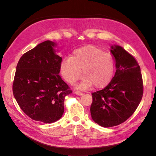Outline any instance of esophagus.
<instances>
[{
    "mask_svg": "<svg viewBox=\"0 0 156 156\" xmlns=\"http://www.w3.org/2000/svg\"><path fill=\"white\" fill-rule=\"evenodd\" d=\"M75 93L77 95H78V96H82V95H83V94H84L83 92H80V91H75Z\"/></svg>",
    "mask_w": 156,
    "mask_h": 156,
    "instance_id": "obj_1",
    "label": "esophagus"
}]
</instances>
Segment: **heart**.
I'll return each mask as SVG.
<instances>
[{
  "label": "heart",
  "instance_id": "b5f03b06",
  "mask_svg": "<svg viewBox=\"0 0 156 156\" xmlns=\"http://www.w3.org/2000/svg\"><path fill=\"white\" fill-rule=\"evenodd\" d=\"M60 73L66 81L73 84L83 76L78 88L87 90L92 84L101 87L111 81L115 62L111 54L93 45H87L73 51L72 57L64 58L60 63Z\"/></svg>",
  "mask_w": 156,
  "mask_h": 156
}]
</instances>
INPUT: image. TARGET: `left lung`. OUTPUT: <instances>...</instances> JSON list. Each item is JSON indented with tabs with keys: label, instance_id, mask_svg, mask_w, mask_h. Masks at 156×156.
<instances>
[{
	"label": "left lung",
	"instance_id": "8db88e82",
	"mask_svg": "<svg viewBox=\"0 0 156 156\" xmlns=\"http://www.w3.org/2000/svg\"><path fill=\"white\" fill-rule=\"evenodd\" d=\"M116 72L108 85L93 92L90 113L102 127L123 123L133 114L142 100L143 83L140 68L135 58L122 47L112 45Z\"/></svg>",
	"mask_w": 156,
	"mask_h": 156
}]
</instances>
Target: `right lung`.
Returning <instances> with one entry per match:
<instances>
[{
  "mask_svg": "<svg viewBox=\"0 0 156 156\" xmlns=\"http://www.w3.org/2000/svg\"><path fill=\"white\" fill-rule=\"evenodd\" d=\"M56 45L47 40L23 55L13 83V96L22 111L45 124L62 117L65 97L72 93L59 75L62 58L55 53Z\"/></svg>",
  "mask_w": 156,
  "mask_h": 156,
  "instance_id": "add662e5",
  "label": "right lung"
}]
</instances>
